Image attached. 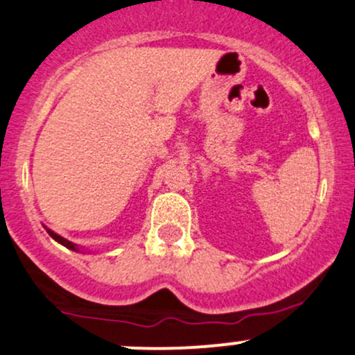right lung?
Wrapping results in <instances>:
<instances>
[{
    "label": "right lung",
    "instance_id": "obj_1",
    "mask_svg": "<svg viewBox=\"0 0 355 355\" xmlns=\"http://www.w3.org/2000/svg\"><path fill=\"white\" fill-rule=\"evenodd\" d=\"M46 232H49L50 236L53 237V239L57 241V243H60L62 246H65V248H69V249H76V244L73 243H70V241H67V239H64V237H60L58 234H55V232L53 231H50V229H46Z\"/></svg>",
    "mask_w": 355,
    "mask_h": 355
}]
</instances>
